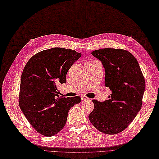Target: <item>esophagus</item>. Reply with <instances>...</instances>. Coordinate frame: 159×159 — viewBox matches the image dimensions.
<instances>
[{"mask_svg":"<svg viewBox=\"0 0 159 159\" xmlns=\"http://www.w3.org/2000/svg\"><path fill=\"white\" fill-rule=\"evenodd\" d=\"M81 99L83 100V101H85V100H89V98H87V97H85V96H82V97H81Z\"/></svg>","mask_w":159,"mask_h":159,"instance_id":"obj_1","label":"esophagus"}]
</instances>
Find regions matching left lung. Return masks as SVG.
I'll use <instances>...</instances> for the list:
<instances>
[{
    "label": "left lung",
    "instance_id": "obj_1",
    "mask_svg": "<svg viewBox=\"0 0 159 159\" xmlns=\"http://www.w3.org/2000/svg\"><path fill=\"white\" fill-rule=\"evenodd\" d=\"M91 54L101 61L105 70V85L112 94L104 102L92 101L94 109L89 119L101 132L116 134L126 128L140 111L145 89L144 76L138 61L128 51L105 48Z\"/></svg>",
    "mask_w": 159,
    "mask_h": 159
}]
</instances>
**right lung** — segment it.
<instances>
[{"mask_svg": "<svg viewBox=\"0 0 159 159\" xmlns=\"http://www.w3.org/2000/svg\"><path fill=\"white\" fill-rule=\"evenodd\" d=\"M81 57L72 49L55 47L33 56L21 76L19 105L38 133L51 137L66 124L70 109L81 102L79 96H59L58 86L66 83L68 70Z\"/></svg>", "mask_w": 159, "mask_h": 159, "instance_id": "right-lung-1", "label": "right lung"}]
</instances>
